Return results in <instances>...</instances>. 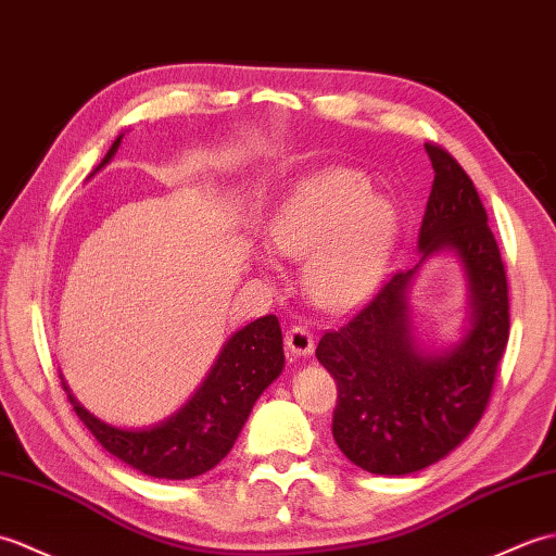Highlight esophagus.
I'll return each mask as SVG.
<instances>
[{
    "label": "esophagus",
    "instance_id": "1",
    "mask_svg": "<svg viewBox=\"0 0 556 556\" xmlns=\"http://www.w3.org/2000/svg\"><path fill=\"white\" fill-rule=\"evenodd\" d=\"M286 350L290 356H312L314 336L304 326H292L286 336Z\"/></svg>",
    "mask_w": 556,
    "mask_h": 556
}]
</instances>
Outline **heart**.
<instances>
[{
	"label": "heart",
	"instance_id": "obj_1",
	"mask_svg": "<svg viewBox=\"0 0 556 556\" xmlns=\"http://www.w3.org/2000/svg\"><path fill=\"white\" fill-rule=\"evenodd\" d=\"M364 174L328 168L306 178L270 216L266 247L304 262V290L326 309H350L378 290L400 238V212Z\"/></svg>",
	"mask_w": 556,
	"mask_h": 556
}]
</instances>
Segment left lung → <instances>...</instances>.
<instances>
[{"mask_svg": "<svg viewBox=\"0 0 556 556\" xmlns=\"http://www.w3.org/2000/svg\"><path fill=\"white\" fill-rule=\"evenodd\" d=\"M418 230L421 262L400 270L348 326L326 332L316 359L338 380L332 438L352 464L406 476L462 445L483 416L509 340V290L500 247L473 180L438 144ZM452 251L469 288V326L447 349H426L410 324L408 290L428 257Z\"/></svg>", "mask_w": 556, "mask_h": 556, "instance_id": "1", "label": "left lung"}]
</instances>
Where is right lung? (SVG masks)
<instances>
[{
	"label": "right lung",
	"mask_w": 556,
	"mask_h": 556,
	"mask_svg": "<svg viewBox=\"0 0 556 556\" xmlns=\"http://www.w3.org/2000/svg\"><path fill=\"white\" fill-rule=\"evenodd\" d=\"M121 140L123 135L111 144L92 176L114 159ZM282 366L286 354L280 324L274 314H268L232 332L192 397L164 421L147 428H118L100 421L73 397L64 376L61 386L68 392L80 421L109 454L144 476L188 480L212 471L220 459H226L254 402L282 374Z\"/></svg>",
	"instance_id": "obj_1"
}]
</instances>
